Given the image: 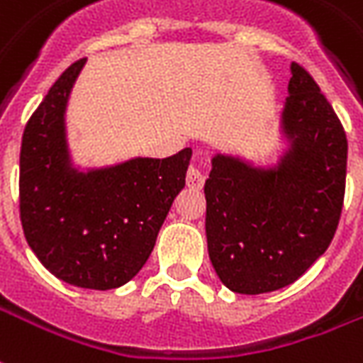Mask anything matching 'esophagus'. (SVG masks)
I'll list each match as a JSON object with an SVG mask.
<instances>
[{"label":"esophagus","mask_w":363,"mask_h":363,"mask_svg":"<svg viewBox=\"0 0 363 363\" xmlns=\"http://www.w3.org/2000/svg\"><path fill=\"white\" fill-rule=\"evenodd\" d=\"M203 182H206V177H203L202 171L194 167V165H190L189 171H186V186L189 189L200 190L203 186Z\"/></svg>","instance_id":"obj_1"}]
</instances>
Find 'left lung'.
<instances>
[{"instance_id": "1", "label": "left lung", "mask_w": 363, "mask_h": 363, "mask_svg": "<svg viewBox=\"0 0 363 363\" xmlns=\"http://www.w3.org/2000/svg\"><path fill=\"white\" fill-rule=\"evenodd\" d=\"M284 128L292 152L277 169L213 157L206 181L209 259L223 284L264 294L302 277L329 248L345 202L342 123L304 67L292 63Z\"/></svg>"}]
</instances>
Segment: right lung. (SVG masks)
<instances>
[{"label": "right lung", "instance_id": "add662e5", "mask_svg": "<svg viewBox=\"0 0 363 363\" xmlns=\"http://www.w3.org/2000/svg\"><path fill=\"white\" fill-rule=\"evenodd\" d=\"M84 61L65 69L24 127L18 211L26 242L45 269L80 289L107 291L146 264L184 189L192 150L90 173L67 167L63 113Z\"/></svg>", "mask_w": 363, "mask_h": 363}]
</instances>
